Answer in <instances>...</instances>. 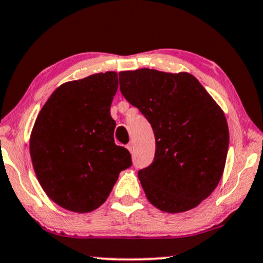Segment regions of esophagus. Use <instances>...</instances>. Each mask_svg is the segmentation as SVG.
I'll return each mask as SVG.
<instances>
[{"instance_id":"obj_1","label":"esophagus","mask_w":263,"mask_h":263,"mask_svg":"<svg viewBox=\"0 0 263 263\" xmlns=\"http://www.w3.org/2000/svg\"><path fill=\"white\" fill-rule=\"evenodd\" d=\"M126 148H127L128 151L132 153V151H134V143H128V144L126 145Z\"/></svg>"}]
</instances>
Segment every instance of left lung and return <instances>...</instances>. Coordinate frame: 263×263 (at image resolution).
<instances>
[{
    "instance_id": "left-lung-1",
    "label": "left lung",
    "mask_w": 263,
    "mask_h": 263,
    "mask_svg": "<svg viewBox=\"0 0 263 263\" xmlns=\"http://www.w3.org/2000/svg\"><path fill=\"white\" fill-rule=\"evenodd\" d=\"M120 91L155 136L154 160L138 171L147 199L177 214L209 197L223 174L229 132L223 111L188 72H119Z\"/></svg>"
}]
</instances>
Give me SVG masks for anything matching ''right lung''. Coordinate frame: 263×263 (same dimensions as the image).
Wrapping results in <instances>:
<instances>
[{
	"mask_svg": "<svg viewBox=\"0 0 263 263\" xmlns=\"http://www.w3.org/2000/svg\"><path fill=\"white\" fill-rule=\"evenodd\" d=\"M118 74L99 72L63 84L36 119L30 155L46 194L66 210L89 212L107 200L119 174L132 165L114 142L110 105Z\"/></svg>",
	"mask_w": 263,
	"mask_h": 263,
	"instance_id": "add662e5",
	"label": "right lung"
}]
</instances>
